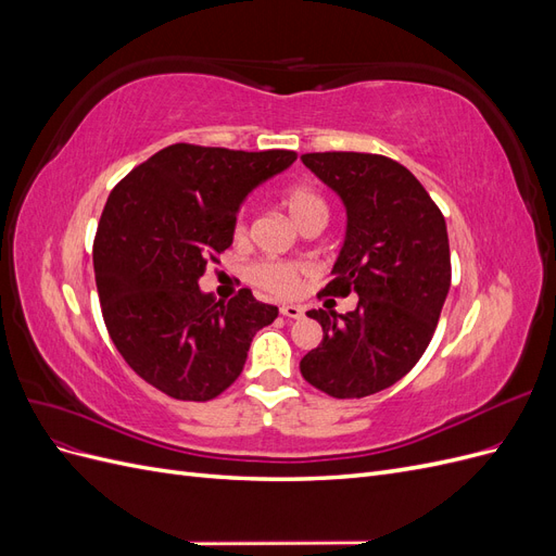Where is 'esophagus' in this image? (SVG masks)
Instances as JSON below:
<instances>
[{"mask_svg": "<svg viewBox=\"0 0 556 556\" xmlns=\"http://www.w3.org/2000/svg\"><path fill=\"white\" fill-rule=\"evenodd\" d=\"M280 315L290 317V319H299V317H304V308L294 306V304H288V306H280Z\"/></svg>", "mask_w": 556, "mask_h": 556, "instance_id": "1", "label": "esophagus"}]
</instances>
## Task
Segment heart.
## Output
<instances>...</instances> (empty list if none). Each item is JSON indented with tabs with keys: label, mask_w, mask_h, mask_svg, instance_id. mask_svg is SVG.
Returning a JSON list of instances; mask_svg holds the SVG:
<instances>
[{
	"label": "heart",
	"mask_w": 556,
	"mask_h": 556,
	"mask_svg": "<svg viewBox=\"0 0 556 556\" xmlns=\"http://www.w3.org/2000/svg\"><path fill=\"white\" fill-rule=\"evenodd\" d=\"M280 204L285 211H288L292 223L299 229H304L311 223H325L327 217L325 199L306 182L290 185V188L282 192ZM243 233H245V220H243V211H239L237 220H233V237L241 239ZM306 274H308V266L304 264L266 260V262H257L250 268V280L255 282L257 288L271 292L276 296H292L296 294L301 278Z\"/></svg>",
	"instance_id": "1"
}]
</instances>
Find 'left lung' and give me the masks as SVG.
Masks as SVG:
<instances>
[{
    "label": "left lung",
    "instance_id": "obj_1",
    "mask_svg": "<svg viewBox=\"0 0 556 556\" xmlns=\"http://www.w3.org/2000/svg\"><path fill=\"white\" fill-rule=\"evenodd\" d=\"M301 162L348 213L333 280L317 296L355 292L359 301L343 315L308 311L325 339L299 368L319 392L362 399L406 376L439 325L452 278L445 217L422 182L384 155L306 153Z\"/></svg>",
    "mask_w": 556,
    "mask_h": 556
}]
</instances>
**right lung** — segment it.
Wrapping results in <instances>:
<instances>
[{
    "instance_id": "obj_1",
    "label": "right lung",
    "mask_w": 556,
    "mask_h": 556,
    "mask_svg": "<svg viewBox=\"0 0 556 556\" xmlns=\"http://www.w3.org/2000/svg\"><path fill=\"white\" fill-rule=\"evenodd\" d=\"M294 160V150L174 143L111 190L92 248L99 304L131 371L166 396L223 394L255 333L278 317L248 288L215 301L199 278L231 245L245 194Z\"/></svg>"
}]
</instances>
